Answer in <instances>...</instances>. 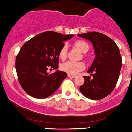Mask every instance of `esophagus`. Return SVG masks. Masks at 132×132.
Listing matches in <instances>:
<instances>
[{"instance_id":"1","label":"esophagus","mask_w":132,"mask_h":132,"mask_svg":"<svg viewBox=\"0 0 132 132\" xmlns=\"http://www.w3.org/2000/svg\"><path fill=\"white\" fill-rule=\"evenodd\" d=\"M67 76H68V77H72V78H75V77H76V76L72 75V74H68Z\"/></svg>"}]
</instances>
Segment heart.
Returning <instances> with one entry per match:
<instances>
[{
	"mask_svg": "<svg viewBox=\"0 0 132 132\" xmlns=\"http://www.w3.org/2000/svg\"><path fill=\"white\" fill-rule=\"evenodd\" d=\"M74 45L82 53H86L89 50V46L86 41L81 40H76L74 43ZM59 58L61 60H65L67 55V45L64 44L62 46L59 51ZM85 58H88V56L85 55ZM85 68V64L82 62H72L67 61L61 65V69L63 71L69 73L70 74H76L79 72L84 70Z\"/></svg>",
	"mask_w": 132,
	"mask_h": 132,
	"instance_id": "1",
	"label": "heart"
}]
</instances>
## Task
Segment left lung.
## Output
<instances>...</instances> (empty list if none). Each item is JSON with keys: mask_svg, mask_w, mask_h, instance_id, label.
Wrapping results in <instances>:
<instances>
[{"mask_svg": "<svg viewBox=\"0 0 132 132\" xmlns=\"http://www.w3.org/2000/svg\"><path fill=\"white\" fill-rule=\"evenodd\" d=\"M93 44L95 58L88 72L92 76H83L85 82L80 86L82 94L92 100H100L114 89L122 66L119 47L106 35L97 32L78 34Z\"/></svg>", "mask_w": 132, "mask_h": 132, "instance_id": "left-lung-1", "label": "left lung"}]
</instances>
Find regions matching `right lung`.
I'll use <instances>...</instances> for the list:
<instances>
[{
	"mask_svg": "<svg viewBox=\"0 0 132 132\" xmlns=\"http://www.w3.org/2000/svg\"><path fill=\"white\" fill-rule=\"evenodd\" d=\"M73 35L47 31L27 41L16 58L18 79L23 90L36 98H45L59 88L67 74L57 70L49 74L47 69L58 68L59 51L63 41Z\"/></svg>",
	"mask_w": 132,
	"mask_h": 132,
	"instance_id": "1",
	"label": "right lung"
}]
</instances>
